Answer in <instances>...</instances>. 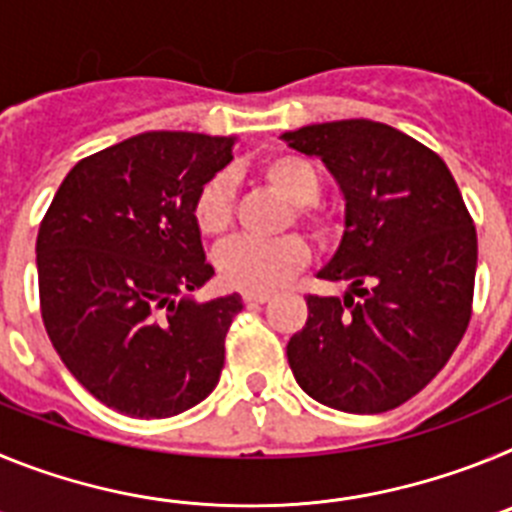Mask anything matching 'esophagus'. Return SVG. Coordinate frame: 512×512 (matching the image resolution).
<instances>
[{
  "label": "esophagus",
  "mask_w": 512,
  "mask_h": 512,
  "mask_svg": "<svg viewBox=\"0 0 512 512\" xmlns=\"http://www.w3.org/2000/svg\"><path fill=\"white\" fill-rule=\"evenodd\" d=\"M271 300V292H243V302H248V305H264V302Z\"/></svg>",
  "instance_id": "34e87169"
}]
</instances>
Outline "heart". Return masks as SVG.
Returning a JSON list of instances; mask_svg holds the SVG:
<instances>
[{
	"label": "heart",
	"mask_w": 512,
	"mask_h": 512,
	"mask_svg": "<svg viewBox=\"0 0 512 512\" xmlns=\"http://www.w3.org/2000/svg\"><path fill=\"white\" fill-rule=\"evenodd\" d=\"M259 176L284 200L292 202L289 223L305 225L312 238L333 243L343 230V215L318 200L323 192V176L318 166L300 153H274L259 164ZM194 225L202 235H223L233 225L235 189L228 174L210 176L192 202ZM310 261V248L297 233L279 235L271 241L233 238L215 251L217 274L225 284L251 292L274 289L295 277Z\"/></svg>",
	"instance_id": "b5f03b06"
}]
</instances>
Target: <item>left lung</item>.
<instances>
[{
	"mask_svg": "<svg viewBox=\"0 0 512 512\" xmlns=\"http://www.w3.org/2000/svg\"><path fill=\"white\" fill-rule=\"evenodd\" d=\"M318 156L346 197V230L325 282L353 296L307 295L289 338L297 384L328 408L374 415L418 395L467 333L477 228L449 166L410 135L374 120L284 133Z\"/></svg>",
	"mask_w": 512,
	"mask_h": 512,
	"instance_id": "1",
	"label": "left lung"
}]
</instances>
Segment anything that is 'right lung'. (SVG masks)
Instances as JSON below:
<instances>
[{"instance_id": "add662e5", "label": "right lung", "mask_w": 512, "mask_h": 512, "mask_svg": "<svg viewBox=\"0 0 512 512\" xmlns=\"http://www.w3.org/2000/svg\"><path fill=\"white\" fill-rule=\"evenodd\" d=\"M233 138L135 135L81 158L38 230L40 315L76 382L130 418H171L215 390L241 297L189 300L215 274L192 202Z\"/></svg>"}]
</instances>
